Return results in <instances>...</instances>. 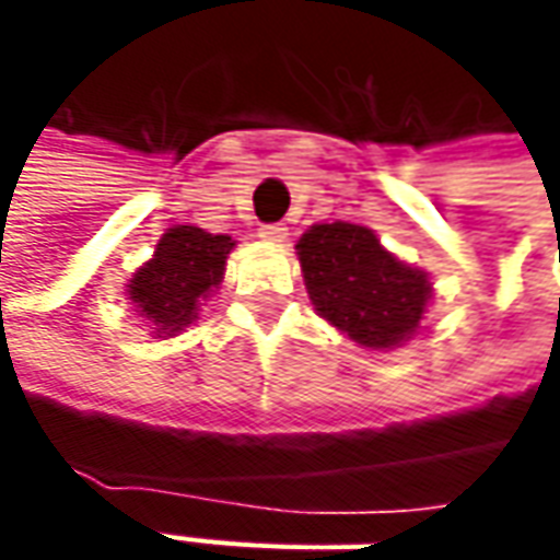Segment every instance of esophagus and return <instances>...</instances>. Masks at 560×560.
<instances>
[{"label":"esophagus","instance_id":"obj_1","mask_svg":"<svg viewBox=\"0 0 560 560\" xmlns=\"http://www.w3.org/2000/svg\"><path fill=\"white\" fill-rule=\"evenodd\" d=\"M258 236L270 243V246H283L287 240H290V226L287 224H265L258 226Z\"/></svg>","mask_w":560,"mask_h":560}]
</instances>
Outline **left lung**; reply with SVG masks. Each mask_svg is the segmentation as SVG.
<instances>
[{
	"mask_svg": "<svg viewBox=\"0 0 560 560\" xmlns=\"http://www.w3.org/2000/svg\"><path fill=\"white\" fill-rule=\"evenodd\" d=\"M314 312L361 349L389 352L423 330L430 273L411 268L352 221L312 224L295 243Z\"/></svg>",
	"mask_w": 560,
	"mask_h": 560,
	"instance_id": "1",
	"label": "left lung"
}]
</instances>
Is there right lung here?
<instances>
[{
  "label": "right lung",
  "mask_w": 560,
  "mask_h": 560,
  "mask_svg": "<svg viewBox=\"0 0 560 560\" xmlns=\"http://www.w3.org/2000/svg\"><path fill=\"white\" fill-rule=\"evenodd\" d=\"M236 240L196 224L167 226L149 261L133 270L124 292L152 339L180 336L199 324L202 305L221 290L226 255Z\"/></svg>",
  "instance_id": "add662e5"
}]
</instances>
